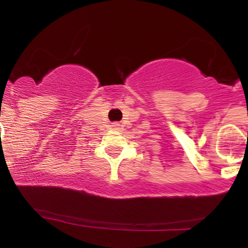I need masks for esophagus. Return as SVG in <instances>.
<instances>
[{"label": "esophagus", "mask_w": 248, "mask_h": 248, "mask_svg": "<svg viewBox=\"0 0 248 248\" xmlns=\"http://www.w3.org/2000/svg\"><path fill=\"white\" fill-rule=\"evenodd\" d=\"M112 127H113V129H119V124H113Z\"/></svg>", "instance_id": "obj_1"}]
</instances>
